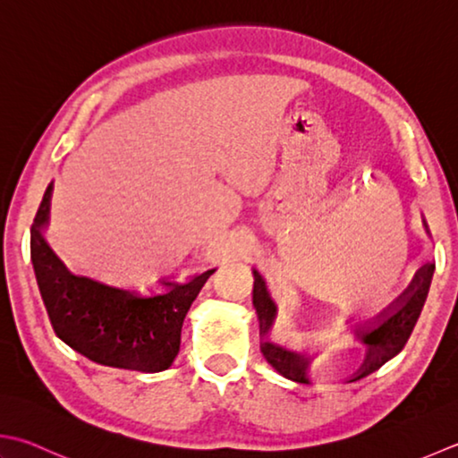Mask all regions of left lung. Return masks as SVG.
I'll return each mask as SVG.
<instances>
[{
  "instance_id": "obj_1",
  "label": "left lung",
  "mask_w": 458,
  "mask_h": 458,
  "mask_svg": "<svg viewBox=\"0 0 458 458\" xmlns=\"http://www.w3.org/2000/svg\"><path fill=\"white\" fill-rule=\"evenodd\" d=\"M435 264H427L417 272L413 284L409 290L397 300L395 308H391L383 318H379L375 324L363 326L355 329V337L367 347V357L361 365V369L353 373L349 381H357L367 375L377 371L381 365L387 363L391 357H395L405 344L409 342L413 327L417 326V319L423 311L427 301L428 288H431ZM252 303L259 319V335H262V344L259 349L274 369L284 375L285 379L298 381V383H310L306 377L308 367V353L303 349H292L277 345L270 339H266L267 329L272 326V319L276 316V303L272 301L270 293L266 290V284L254 270V292H252Z\"/></svg>"
}]
</instances>
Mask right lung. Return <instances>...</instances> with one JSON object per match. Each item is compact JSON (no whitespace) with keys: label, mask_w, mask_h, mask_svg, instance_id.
I'll return each mask as SVG.
<instances>
[{"label":"right lung","mask_w":458,"mask_h":458,"mask_svg":"<svg viewBox=\"0 0 458 458\" xmlns=\"http://www.w3.org/2000/svg\"><path fill=\"white\" fill-rule=\"evenodd\" d=\"M47 186L31 226V262L49 321L61 342L87 360L142 373L165 371L181 349L182 321L214 270L140 293L71 272L41 236L49 220Z\"/></svg>","instance_id":"1"}]
</instances>
